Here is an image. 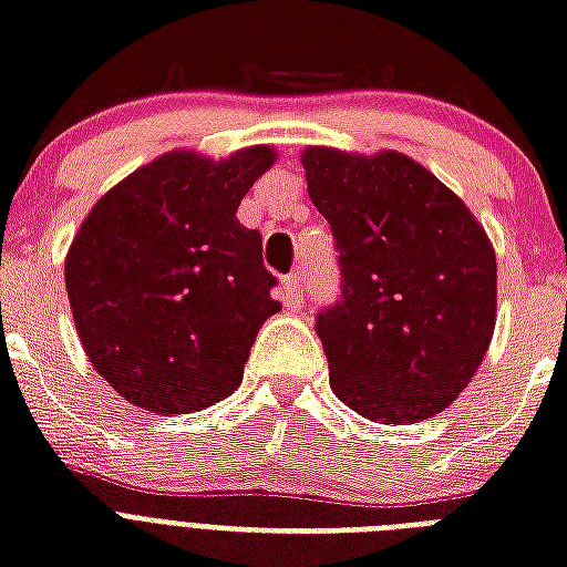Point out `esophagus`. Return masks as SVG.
Masks as SVG:
<instances>
[{
    "label": "esophagus",
    "instance_id": "1",
    "mask_svg": "<svg viewBox=\"0 0 567 567\" xmlns=\"http://www.w3.org/2000/svg\"><path fill=\"white\" fill-rule=\"evenodd\" d=\"M282 300H285V306H288V309H300V302H302L300 274L285 276V282H282Z\"/></svg>",
    "mask_w": 567,
    "mask_h": 567
}]
</instances>
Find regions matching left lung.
I'll return each instance as SVG.
<instances>
[{
    "label": "left lung",
    "instance_id": "8db88e82",
    "mask_svg": "<svg viewBox=\"0 0 567 567\" xmlns=\"http://www.w3.org/2000/svg\"><path fill=\"white\" fill-rule=\"evenodd\" d=\"M300 162L341 252V302L318 315L332 391L368 421L435 417L494 336L497 258L483 223L396 150L306 146Z\"/></svg>",
    "mask_w": 567,
    "mask_h": 567
}]
</instances>
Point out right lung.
I'll use <instances>...</instances> for the list:
<instances>
[{"mask_svg": "<svg viewBox=\"0 0 567 567\" xmlns=\"http://www.w3.org/2000/svg\"><path fill=\"white\" fill-rule=\"evenodd\" d=\"M276 162L247 146L214 162L173 150L96 199L66 249L64 279L84 353L128 403L208 409L240 385L276 279L240 199Z\"/></svg>", "mask_w": 567, "mask_h": 567, "instance_id": "obj_1", "label": "right lung"}]
</instances>
